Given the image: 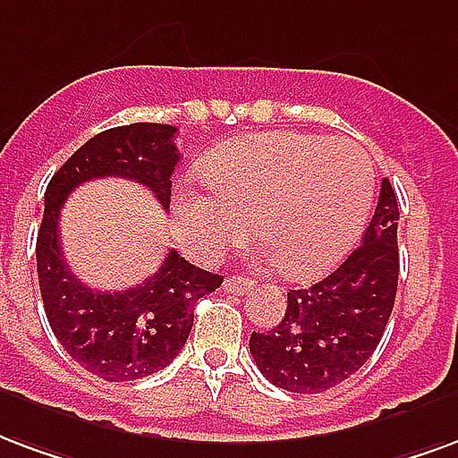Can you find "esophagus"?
Here are the masks:
<instances>
[{"label":"esophagus","instance_id":"34e87169","mask_svg":"<svg viewBox=\"0 0 458 458\" xmlns=\"http://www.w3.org/2000/svg\"><path fill=\"white\" fill-rule=\"evenodd\" d=\"M253 283L249 278H242V276H229L225 280V293H233V295H246L251 293Z\"/></svg>","mask_w":458,"mask_h":458}]
</instances>
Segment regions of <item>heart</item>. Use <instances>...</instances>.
Wrapping results in <instances>:
<instances>
[{
    "label": "heart",
    "instance_id": "1",
    "mask_svg": "<svg viewBox=\"0 0 458 458\" xmlns=\"http://www.w3.org/2000/svg\"><path fill=\"white\" fill-rule=\"evenodd\" d=\"M207 188L175 192V219L190 249L216 256L249 232L263 256L295 280L332 270L361 239L376 195V163L361 143L270 131L225 143L202 163Z\"/></svg>",
    "mask_w": 458,
    "mask_h": 458
}]
</instances>
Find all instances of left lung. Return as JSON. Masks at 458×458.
I'll return each instance as SVG.
<instances>
[{
	"mask_svg": "<svg viewBox=\"0 0 458 458\" xmlns=\"http://www.w3.org/2000/svg\"><path fill=\"white\" fill-rule=\"evenodd\" d=\"M398 199L388 178L359 249L312 288L290 290L285 317L253 332L263 376L290 393H322L352 378L376 352L398 293Z\"/></svg>",
	"mask_w": 458,
	"mask_h": 458,
	"instance_id": "left-lung-1",
	"label": "left lung"
}]
</instances>
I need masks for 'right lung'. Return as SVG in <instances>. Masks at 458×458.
<instances>
[{
    "instance_id": "right-lung-1",
    "label": "right lung",
    "mask_w": 458,
    "mask_h": 458,
    "mask_svg": "<svg viewBox=\"0 0 458 458\" xmlns=\"http://www.w3.org/2000/svg\"><path fill=\"white\" fill-rule=\"evenodd\" d=\"M178 129L170 123H129L92 136L46 188L36 239V266L46 317L60 346L99 378L136 380L165 369L185 346L197 300L215 293L222 276L188 263L175 249L148 278L119 290H92L70 273L58 242L60 209L72 190L95 178H129L170 207V175L178 165Z\"/></svg>"
}]
</instances>
